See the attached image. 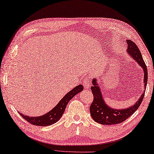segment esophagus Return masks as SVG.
<instances>
[{"instance_id":"esophagus-1","label":"esophagus","mask_w":154,"mask_h":154,"mask_svg":"<svg viewBox=\"0 0 154 154\" xmlns=\"http://www.w3.org/2000/svg\"><path fill=\"white\" fill-rule=\"evenodd\" d=\"M82 84H83L84 87L85 89H88L91 85V82H90V79H89V78L85 77L83 82H82Z\"/></svg>"}]
</instances>
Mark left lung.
<instances>
[{
    "instance_id": "left-lung-1",
    "label": "left lung",
    "mask_w": 154,
    "mask_h": 154,
    "mask_svg": "<svg viewBox=\"0 0 154 154\" xmlns=\"http://www.w3.org/2000/svg\"><path fill=\"white\" fill-rule=\"evenodd\" d=\"M127 42L128 44L127 52L137 61V63L141 67H143L144 70V74H144V83H145L144 85H145V89H146L145 87H146L148 79L147 68L142 57L140 49L133 41L128 40L127 41ZM92 83H93V86L91 87V89L94 96V100L89 107V111H90L92 118L96 122L102 125H116L124 122L140 107L145 93V91L141 95L138 101H137L136 103L131 107L125 109H113V108L108 107L105 104L102 97L100 87L97 84L96 79H94Z\"/></svg>"
}]
</instances>
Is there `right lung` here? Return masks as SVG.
Here are the masks:
<instances>
[{
    "instance_id": "obj_1",
    "label": "right lung",
    "mask_w": 154,
    "mask_h": 154,
    "mask_svg": "<svg viewBox=\"0 0 154 154\" xmlns=\"http://www.w3.org/2000/svg\"><path fill=\"white\" fill-rule=\"evenodd\" d=\"M83 89V87L82 85L74 87L72 91L68 92L66 95L63 97L62 100L58 103V105L52 109L50 112L47 113L46 114L39 117H29L27 116H24L22 113L20 115L25 120L29 122V123L37 126H48V125H53L58 121L60 117L62 116L64 112H65L66 106L69 103V101L73 97L76 95L78 93L81 91Z\"/></svg>"
}]
</instances>
